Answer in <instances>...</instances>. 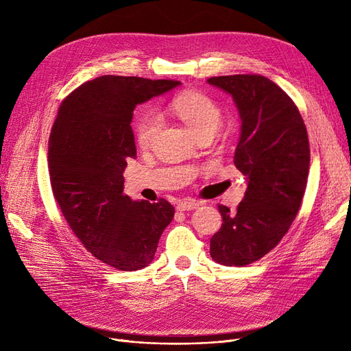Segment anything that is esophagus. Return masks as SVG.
Returning a JSON list of instances; mask_svg holds the SVG:
<instances>
[{
  "label": "esophagus",
  "instance_id": "obj_1",
  "mask_svg": "<svg viewBox=\"0 0 351 351\" xmlns=\"http://www.w3.org/2000/svg\"><path fill=\"white\" fill-rule=\"evenodd\" d=\"M200 205H204V202H202V200L186 199V200L180 202V204L177 205V209H178V210H193V209L199 208Z\"/></svg>",
  "mask_w": 351,
  "mask_h": 351
}]
</instances>
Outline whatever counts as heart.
Listing matches in <instances>:
<instances>
[{
  "instance_id": "heart-1",
  "label": "heart",
  "mask_w": 351,
  "mask_h": 351,
  "mask_svg": "<svg viewBox=\"0 0 351 351\" xmlns=\"http://www.w3.org/2000/svg\"><path fill=\"white\" fill-rule=\"evenodd\" d=\"M169 110L182 120L187 129L195 134L214 136L222 121V112L219 105L209 98L208 95L197 90H187L177 95L169 104ZM159 120L152 112L142 114L136 121L134 136L141 147H149L156 139L159 132Z\"/></svg>"
}]
</instances>
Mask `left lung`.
<instances>
[{
    "label": "left lung",
    "mask_w": 351,
    "mask_h": 351,
    "mask_svg": "<svg viewBox=\"0 0 351 351\" xmlns=\"http://www.w3.org/2000/svg\"><path fill=\"white\" fill-rule=\"evenodd\" d=\"M230 93L241 119L234 165L247 189L236 210L218 205L222 226L210 239V258L246 267L287 234L300 209L311 164L309 139L299 108L278 84L261 74L208 79Z\"/></svg>",
    "instance_id": "obj_1"
}]
</instances>
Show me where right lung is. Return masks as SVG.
<instances>
[{
	"mask_svg": "<svg viewBox=\"0 0 351 351\" xmlns=\"http://www.w3.org/2000/svg\"><path fill=\"white\" fill-rule=\"evenodd\" d=\"M177 80L101 76L61 102L48 145L52 193L70 228L95 258L120 271L154 259L173 205L123 193L127 159L136 158V105L178 86Z\"/></svg>",
	"mask_w": 351,
	"mask_h": 351,
	"instance_id": "add662e5",
	"label": "right lung"
}]
</instances>
